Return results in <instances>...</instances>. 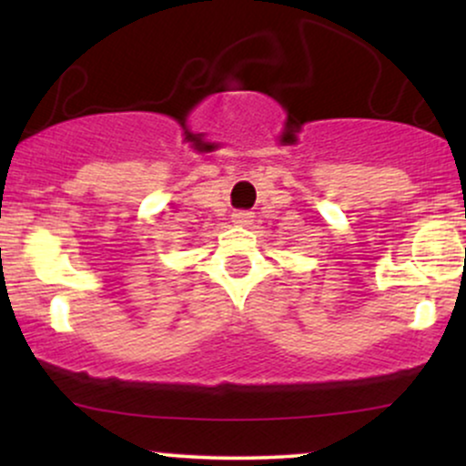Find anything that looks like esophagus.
I'll use <instances>...</instances> for the list:
<instances>
[{"label":"esophagus","instance_id":"obj_1","mask_svg":"<svg viewBox=\"0 0 466 466\" xmlns=\"http://www.w3.org/2000/svg\"><path fill=\"white\" fill-rule=\"evenodd\" d=\"M232 221L237 223V226H249V223L254 221V212H249V210H234L232 212Z\"/></svg>","mask_w":466,"mask_h":466}]
</instances>
